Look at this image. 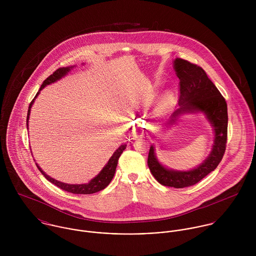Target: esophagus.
Listing matches in <instances>:
<instances>
[{
	"instance_id": "34e87169",
	"label": "esophagus",
	"mask_w": 256,
	"mask_h": 256,
	"mask_svg": "<svg viewBox=\"0 0 256 256\" xmlns=\"http://www.w3.org/2000/svg\"><path fill=\"white\" fill-rule=\"evenodd\" d=\"M141 136V132L139 130H134L133 131V134H132V137L133 138H138Z\"/></svg>"
}]
</instances>
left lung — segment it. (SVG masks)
I'll list each match as a JSON object with an SVG mask.
<instances>
[{"mask_svg":"<svg viewBox=\"0 0 256 256\" xmlns=\"http://www.w3.org/2000/svg\"><path fill=\"white\" fill-rule=\"evenodd\" d=\"M174 70L180 78V108L174 111L168 124L185 112H203L215 132L214 145L209 156L197 168L180 172L168 170L158 162L154 146H150L148 166L154 178L164 186L183 188L194 185L213 172L222 160L228 138V108L219 90L199 66L182 58L174 60Z\"/></svg>","mask_w":256,"mask_h":256,"instance_id":"obj_1","label":"left lung"}]
</instances>
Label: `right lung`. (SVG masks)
<instances>
[{"label":"right lung","instance_id":"obj_1","mask_svg":"<svg viewBox=\"0 0 256 256\" xmlns=\"http://www.w3.org/2000/svg\"><path fill=\"white\" fill-rule=\"evenodd\" d=\"M73 67H66V68H59L57 69L54 73L52 74H50L44 82L43 84H41L38 92L36 94V96H34V98L32 100L30 106H28V118H26V125L28 127V118H30V108L36 100V98H37V96L39 94L40 90L45 88L47 84H50L52 82H55L56 80H60L62 76H66L67 74L69 73V71H71ZM126 148V145H121L119 146L115 152L114 154H112V156L110 158V160L108 162V164L104 166V168L102 170V172L94 178H92L90 182L88 183H86V184H68V183L61 182H58L52 178H50L49 176H47L40 168L39 166L36 164L39 172L44 176V178L50 182L51 183H53L54 185L58 186L59 188H61L62 190H65L67 192H71L74 194H92V193H96V192H98L102 189H104L110 182L112 180L113 176H114V174H115V170H116V166H117V164H118V158L119 156H121V154L123 152V150Z\"/></svg>","mask_w":256,"mask_h":256}]
</instances>
